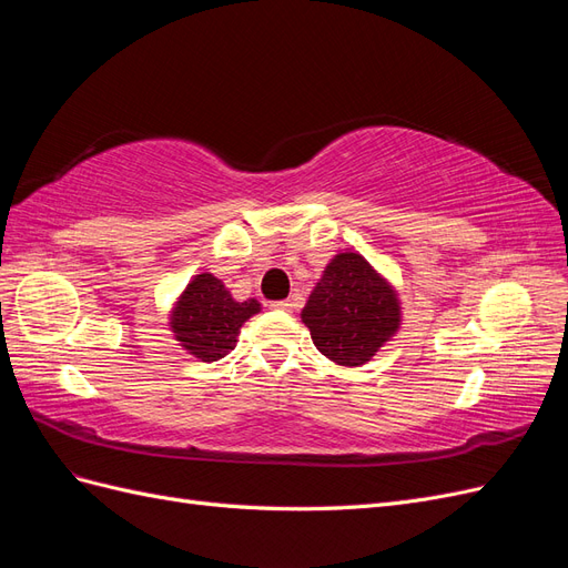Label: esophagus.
<instances>
[{"label": "esophagus", "instance_id": "esophagus-1", "mask_svg": "<svg viewBox=\"0 0 568 568\" xmlns=\"http://www.w3.org/2000/svg\"><path fill=\"white\" fill-rule=\"evenodd\" d=\"M272 307H274V311L291 313V311H294V307H296V303H294V301H274V303H272Z\"/></svg>", "mask_w": 568, "mask_h": 568}]
</instances>
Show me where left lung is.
<instances>
[{"mask_svg": "<svg viewBox=\"0 0 568 568\" xmlns=\"http://www.w3.org/2000/svg\"><path fill=\"white\" fill-rule=\"evenodd\" d=\"M301 317L322 355L357 367L398 332L400 305L363 255L338 253L326 265Z\"/></svg>", "mask_w": 568, "mask_h": 568, "instance_id": "obj_1", "label": "left lung"}]
</instances>
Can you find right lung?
<instances>
[{
    "label": "right lung",
    "instance_id": "1",
    "mask_svg": "<svg viewBox=\"0 0 568 568\" xmlns=\"http://www.w3.org/2000/svg\"><path fill=\"white\" fill-rule=\"evenodd\" d=\"M257 311V301L236 303L225 284L205 272L196 274L182 294L173 315V332L189 353L203 363H215L234 351L239 329Z\"/></svg>",
    "mask_w": 568,
    "mask_h": 568
}]
</instances>
